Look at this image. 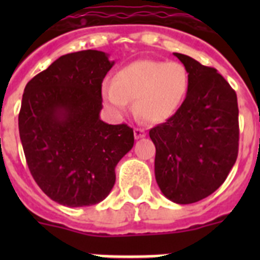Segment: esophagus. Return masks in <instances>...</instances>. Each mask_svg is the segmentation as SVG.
Listing matches in <instances>:
<instances>
[{
	"mask_svg": "<svg viewBox=\"0 0 260 260\" xmlns=\"http://www.w3.org/2000/svg\"><path fill=\"white\" fill-rule=\"evenodd\" d=\"M134 137L135 139H142V138L146 137V132H144L143 128H134Z\"/></svg>",
	"mask_w": 260,
	"mask_h": 260,
	"instance_id": "esophagus-1",
	"label": "esophagus"
}]
</instances>
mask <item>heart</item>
I'll use <instances>...</instances> for the list:
<instances>
[{
  "mask_svg": "<svg viewBox=\"0 0 260 260\" xmlns=\"http://www.w3.org/2000/svg\"><path fill=\"white\" fill-rule=\"evenodd\" d=\"M190 78L180 62L141 59L119 69L113 82H104L105 107L116 117L125 116L134 102L137 113L147 122H164L176 114L187 95Z\"/></svg>",
  "mask_w": 260,
  "mask_h": 260,
  "instance_id": "obj_1",
  "label": "heart"
}]
</instances>
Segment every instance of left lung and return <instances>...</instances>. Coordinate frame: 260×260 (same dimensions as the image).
I'll return each instance as SVG.
<instances>
[{
	"instance_id": "obj_1",
	"label": "left lung",
	"mask_w": 260,
	"mask_h": 260,
	"mask_svg": "<svg viewBox=\"0 0 260 260\" xmlns=\"http://www.w3.org/2000/svg\"><path fill=\"white\" fill-rule=\"evenodd\" d=\"M189 73L187 95L167 122L150 130L155 178L169 201L207 198L226 180L238 155L237 95L217 70L174 53Z\"/></svg>"
}]
</instances>
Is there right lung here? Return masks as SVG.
<instances>
[{
	"mask_svg": "<svg viewBox=\"0 0 260 260\" xmlns=\"http://www.w3.org/2000/svg\"><path fill=\"white\" fill-rule=\"evenodd\" d=\"M113 65L102 50L69 53L24 88L18 123L27 165L39 187L66 207L104 201L134 146L132 127L100 118L102 83Z\"/></svg>",
	"mask_w": 260,
	"mask_h": 260,
	"instance_id": "right-lung-1",
	"label": "right lung"
}]
</instances>
